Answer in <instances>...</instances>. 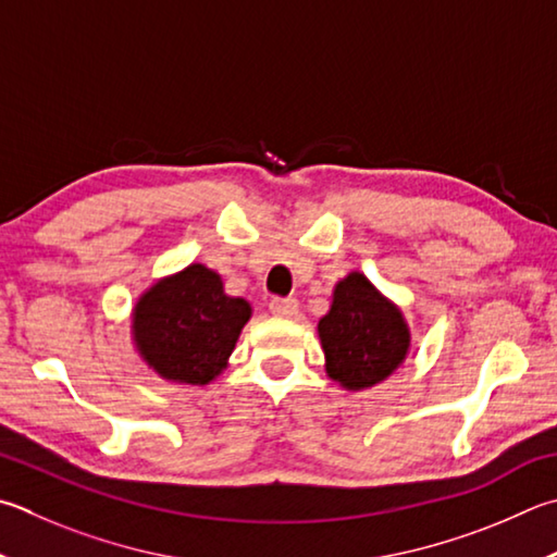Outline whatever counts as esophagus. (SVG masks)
I'll return each instance as SVG.
<instances>
[{
    "label": "esophagus",
    "mask_w": 557,
    "mask_h": 557,
    "mask_svg": "<svg viewBox=\"0 0 557 557\" xmlns=\"http://www.w3.org/2000/svg\"><path fill=\"white\" fill-rule=\"evenodd\" d=\"M270 311L275 313V317H282V319H292L297 317L299 311V301L292 299V297H275L270 301Z\"/></svg>",
    "instance_id": "1"
}]
</instances>
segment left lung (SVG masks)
<instances>
[{"mask_svg":"<svg viewBox=\"0 0 557 557\" xmlns=\"http://www.w3.org/2000/svg\"><path fill=\"white\" fill-rule=\"evenodd\" d=\"M326 375L360 392L387 380L409 356L411 331L401 309L362 272H348L333 287L331 309L319 319Z\"/></svg>","mask_w":557,"mask_h":557,"instance_id":"left-lung-1","label":"left lung"}]
</instances>
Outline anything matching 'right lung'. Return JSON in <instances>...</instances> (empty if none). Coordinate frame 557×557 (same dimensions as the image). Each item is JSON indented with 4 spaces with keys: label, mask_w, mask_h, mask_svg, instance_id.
<instances>
[{
    "label": "right lung",
    "mask_w": 557,
    "mask_h": 557,
    "mask_svg": "<svg viewBox=\"0 0 557 557\" xmlns=\"http://www.w3.org/2000/svg\"><path fill=\"white\" fill-rule=\"evenodd\" d=\"M250 313L244 297L226 295L219 272L191 262L138 297L131 336L158 377L205 387L226 370Z\"/></svg>",
    "instance_id": "right-lung-1"
}]
</instances>
